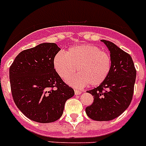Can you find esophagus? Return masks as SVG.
<instances>
[{"label": "esophagus", "mask_w": 146, "mask_h": 146, "mask_svg": "<svg viewBox=\"0 0 146 146\" xmlns=\"http://www.w3.org/2000/svg\"><path fill=\"white\" fill-rule=\"evenodd\" d=\"M74 92H75L76 95H79V94H82L81 91H79V90H76V89L74 90Z\"/></svg>", "instance_id": "1"}]
</instances>
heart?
I'll use <instances>...</instances> for the list:
<instances>
[{
  "instance_id": "b5f03b06",
  "label": "heart",
  "mask_w": 146,
  "mask_h": 146,
  "mask_svg": "<svg viewBox=\"0 0 146 146\" xmlns=\"http://www.w3.org/2000/svg\"><path fill=\"white\" fill-rule=\"evenodd\" d=\"M112 62L110 54L92 45H80L70 48L66 53H58L54 58V67L59 76L76 88L90 84L98 86L110 74Z\"/></svg>"
}]
</instances>
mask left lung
Instances as JSON below:
<instances>
[{"mask_svg":"<svg viewBox=\"0 0 146 146\" xmlns=\"http://www.w3.org/2000/svg\"><path fill=\"white\" fill-rule=\"evenodd\" d=\"M110 52L111 70L106 79L98 87L88 91L93 104L85 108L94 121H111L127 109L133 98L137 71L129 54L108 40H101Z\"/></svg>","mask_w":146,"mask_h":146,"instance_id":"obj_1","label":"left lung"}]
</instances>
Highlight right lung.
<instances>
[{
	"mask_svg": "<svg viewBox=\"0 0 146 146\" xmlns=\"http://www.w3.org/2000/svg\"><path fill=\"white\" fill-rule=\"evenodd\" d=\"M61 48L44 42L18 54L9 67L13 98L19 110L31 120L54 122L62 115L64 104L74 95L54 68Z\"/></svg>",
	"mask_w": 146,
	"mask_h": 146,
	"instance_id": "add662e5",
	"label": "right lung"
}]
</instances>
